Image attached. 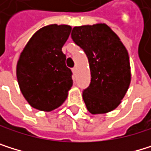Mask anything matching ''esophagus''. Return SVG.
Wrapping results in <instances>:
<instances>
[{"mask_svg":"<svg viewBox=\"0 0 151 151\" xmlns=\"http://www.w3.org/2000/svg\"><path fill=\"white\" fill-rule=\"evenodd\" d=\"M72 72H73V74H74V75L76 73V67H74V68H72Z\"/></svg>","mask_w":151,"mask_h":151,"instance_id":"1","label":"esophagus"}]
</instances>
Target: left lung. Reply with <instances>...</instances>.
<instances>
[{
    "label": "left lung",
    "mask_w": 151,
    "mask_h": 151,
    "mask_svg": "<svg viewBox=\"0 0 151 151\" xmlns=\"http://www.w3.org/2000/svg\"><path fill=\"white\" fill-rule=\"evenodd\" d=\"M71 37L88 58L91 83L83 99L92 114L114 111L131 84L130 58L117 34L105 23L75 27Z\"/></svg>",
    "instance_id": "8db88e82"
}]
</instances>
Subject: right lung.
<instances>
[{
  "mask_svg": "<svg viewBox=\"0 0 151 151\" xmlns=\"http://www.w3.org/2000/svg\"><path fill=\"white\" fill-rule=\"evenodd\" d=\"M71 26L50 24L36 31L19 55L16 75L29 105L51 111L63 104L73 85L62 47Z\"/></svg>",
  "mask_w": 151,
  "mask_h": 151,
  "instance_id": "right-lung-1",
  "label": "right lung"
}]
</instances>
